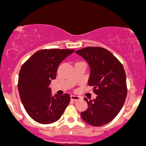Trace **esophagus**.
<instances>
[{"label": "esophagus", "instance_id": "obj_1", "mask_svg": "<svg viewBox=\"0 0 146 146\" xmlns=\"http://www.w3.org/2000/svg\"><path fill=\"white\" fill-rule=\"evenodd\" d=\"M70 98H71L72 100H78L80 99V97L79 96H77V95H73V94H72L71 96H70Z\"/></svg>", "mask_w": 146, "mask_h": 146}]
</instances>
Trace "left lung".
Returning a JSON list of instances; mask_svg holds the SVG:
<instances>
[{"instance_id":"1","label":"left lung","mask_w":146,"mask_h":146,"mask_svg":"<svg viewBox=\"0 0 146 146\" xmlns=\"http://www.w3.org/2000/svg\"><path fill=\"white\" fill-rule=\"evenodd\" d=\"M90 68L88 84L93 86L97 98L88 100L86 111L81 116L90 125H105L118 115L127 94L124 67L116 57L102 47H86L76 51Z\"/></svg>"}]
</instances>
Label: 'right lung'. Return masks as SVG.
Returning <instances> with one entry per match:
<instances>
[{"label": "right lung", "mask_w": 146, "mask_h": 146, "mask_svg": "<svg viewBox=\"0 0 146 146\" xmlns=\"http://www.w3.org/2000/svg\"><path fill=\"white\" fill-rule=\"evenodd\" d=\"M74 49H43L35 52L22 65L19 73L18 90L28 115L40 124L58 120L70 101L68 94H52L49 88L56 78L60 63Z\"/></svg>", "instance_id": "right-lung-1"}]
</instances>
